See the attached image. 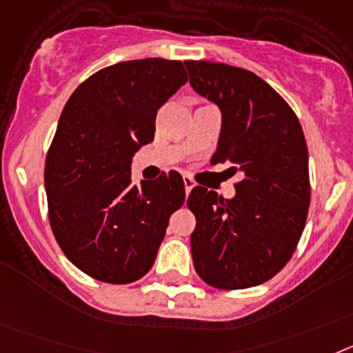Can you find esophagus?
<instances>
[{"label": "esophagus", "instance_id": "1", "mask_svg": "<svg viewBox=\"0 0 353 353\" xmlns=\"http://www.w3.org/2000/svg\"><path fill=\"white\" fill-rule=\"evenodd\" d=\"M183 183H185V192H186V197H188L190 192H192V190H194L195 183H194V179H192V177H188V176L183 177Z\"/></svg>", "mask_w": 353, "mask_h": 353}]
</instances>
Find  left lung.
<instances>
[{"label":"left lung","mask_w":353,"mask_h":353,"mask_svg":"<svg viewBox=\"0 0 353 353\" xmlns=\"http://www.w3.org/2000/svg\"><path fill=\"white\" fill-rule=\"evenodd\" d=\"M186 69L194 90L222 112L211 163H231L241 177L232 199L204 186L190 192L195 272L219 290L257 286L286 266L304 231L311 201L304 131L290 104L250 70L194 60Z\"/></svg>","instance_id":"1"}]
</instances>
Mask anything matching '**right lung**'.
<instances>
[{"label": "right lung", "instance_id": "right-lung-1", "mask_svg": "<svg viewBox=\"0 0 353 353\" xmlns=\"http://www.w3.org/2000/svg\"><path fill=\"white\" fill-rule=\"evenodd\" d=\"M186 81L179 60L115 63L85 79L60 115L44 168L49 223L69 261L97 281L143 277L185 204L176 170L137 186L131 159L154 140L156 113Z\"/></svg>", "mask_w": 353, "mask_h": 353}]
</instances>
